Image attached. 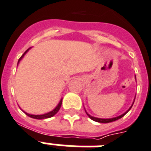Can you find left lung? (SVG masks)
Returning a JSON list of instances; mask_svg holds the SVG:
<instances>
[{
  "instance_id": "1",
  "label": "left lung",
  "mask_w": 151,
  "mask_h": 151,
  "mask_svg": "<svg viewBox=\"0 0 151 151\" xmlns=\"http://www.w3.org/2000/svg\"><path fill=\"white\" fill-rule=\"evenodd\" d=\"M135 79H136V77H135ZM134 102V101H133V103H132V106L130 107L129 109H128V110H127V111H125L124 114H122V115H120V116H119L114 117V118H110V119H101V118H96V117H94V116H90V115H89V114H88L86 111V114L88 115V116L91 119L94 120V121L98 122V123H103V124H107V123H110V122L116 121V120H117V119H120V118H122V117L124 116V115H126V114L127 113L128 111H129L130 109H132V105H133ZM85 110H86V109H85Z\"/></svg>"
}]
</instances>
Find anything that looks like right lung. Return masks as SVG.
<instances>
[{
  "label": "right lung",
  "mask_w": 151,
  "mask_h": 151,
  "mask_svg": "<svg viewBox=\"0 0 151 151\" xmlns=\"http://www.w3.org/2000/svg\"><path fill=\"white\" fill-rule=\"evenodd\" d=\"M30 49V48H29ZM29 49H27L26 51L24 52V54L22 55L21 57H20V58L19 59V61H18V64H19V61L21 60L22 58H24V56L25 55V54L29 50ZM17 64V65H18ZM62 102H63V99H61L60 101H59V103L58 104V105L56 107H55V109H53L52 111H49V112H47V113H45V114H42V115H32V114H29V113H27V112H25V111H24L27 116H28L29 117H32V118H33V119H47V118H50V117H52L55 116V114L57 113L58 111H59V109H60L61 108V105H62Z\"/></svg>",
  "instance_id": "add662e5"
}]
</instances>
